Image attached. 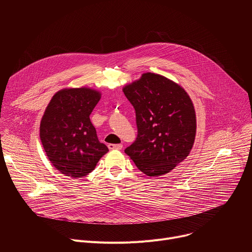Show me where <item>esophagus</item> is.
Masks as SVG:
<instances>
[{"label":"esophagus","mask_w":252,"mask_h":252,"mask_svg":"<svg viewBox=\"0 0 252 252\" xmlns=\"http://www.w3.org/2000/svg\"><path fill=\"white\" fill-rule=\"evenodd\" d=\"M107 147H109L110 150H122L123 149L122 143H110Z\"/></svg>","instance_id":"esophagus-1"}]
</instances>
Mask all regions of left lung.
Instances as JSON below:
<instances>
[{
    "label": "left lung",
    "instance_id": "obj_1",
    "mask_svg": "<svg viewBox=\"0 0 252 252\" xmlns=\"http://www.w3.org/2000/svg\"><path fill=\"white\" fill-rule=\"evenodd\" d=\"M135 111L137 136L125 153L149 176L169 172L189 155L196 131L187 92L172 81L147 73L124 88Z\"/></svg>",
    "mask_w": 252,
    "mask_h": 252
}]
</instances>
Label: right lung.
<instances>
[{"label": "right lung", "mask_w": 252, "mask_h": 252, "mask_svg": "<svg viewBox=\"0 0 252 252\" xmlns=\"http://www.w3.org/2000/svg\"><path fill=\"white\" fill-rule=\"evenodd\" d=\"M99 98L98 92L87 88L62 90L53 96L42 119L44 150L52 164L66 176L88 175L109 152L90 120Z\"/></svg>", "instance_id": "obj_1"}]
</instances>
